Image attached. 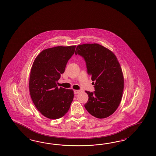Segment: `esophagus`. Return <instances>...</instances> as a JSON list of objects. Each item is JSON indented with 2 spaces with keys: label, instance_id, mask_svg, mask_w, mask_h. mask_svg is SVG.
<instances>
[{
  "label": "esophagus",
  "instance_id": "34e87169",
  "mask_svg": "<svg viewBox=\"0 0 156 156\" xmlns=\"http://www.w3.org/2000/svg\"><path fill=\"white\" fill-rule=\"evenodd\" d=\"M80 92V90H74V94H79Z\"/></svg>",
  "mask_w": 156,
  "mask_h": 156
}]
</instances>
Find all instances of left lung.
<instances>
[{"label": "left lung", "mask_w": 156, "mask_h": 156, "mask_svg": "<svg viewBox=\"0 0 156 156\" xmlns=\"http://www.w3.org/2000/svg\"><path fill=\"white\" fill-rule=\"evenodd\" d=\"M76 55L86 63L87 73L94 86V92L86 90L88 100L84 105L87 111L96 118H108L116 110L124 90V77L121 66L114 54L98 44L76 46Z\"/></svg>", "instance_id": "obj_1"}]
</instances>
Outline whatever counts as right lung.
<instances>
[{
	"label": "right lung",
	"instance_id": "right-lung-1",
	"mask_svg": "<svg viewBox=\"0 0 156 156\" xmlns=\"http://www.w3.org/2000/svg\"><path fill=\"white\" fill-rule=\"evenodd\" d=\"M76 46H56L43 50L32 66L29 89L32 100L42 115L50 119L65 115L74 97L72 90L58 88V81Z\"/></svg>",
	"mask_w": 156,
	"mask_h": 156
}]
</instances>
